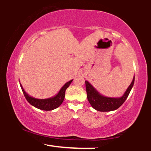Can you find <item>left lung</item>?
I'll use <instances>...</instances> for the list:
<instances>
[{"label":"left lung","mask_w":151,"mask_h":151,"mask_svg":"<svg viewBox=\"0 0 151 151\" xmlns=\"http://www.w3.org/2000/svg\"><path fill=\"white\" fill-rule=\"evenodd\" d=\"M134 77L133 78L132 83L123 95L121 97L111 98L107 97L100 93L89 82L86 80V91H87V99L91 106L96 110L99 111H110L116 110L123 105L126 101L130 93L131 89L134 85Z\"/></svg>","instance_id":"left-lung-1"}]
</instances>
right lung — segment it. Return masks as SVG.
<instances>
[{
    "mask_svg": "<svg viewBox=\"0 0 151 151\" xmlns=\"http://www.w3.org/2000/svg\"><path fill=\"white\" fill-rule=\"evenodd\" d=\"M73 81V80H70L68 83L64 84V85L60 89L59 92L57 93L55 96H54L53 97L48 98V99H38L33 98L27 93L25 91V90L23 89V88L20 83V86L22 89L23 94H24L25 99L30 104H31L32 106L38 108L42 110H46V111H50L55 109L60 106L62 104V102H63L64 97H65V91L66 89L68 87V86L70 85V84L71 83V82Z\"/></svg>",
    "mask_w": 151,
    "mask_h": 151,
    "instance_id": "1",
    "label": "right lung"
}]
</instances>
